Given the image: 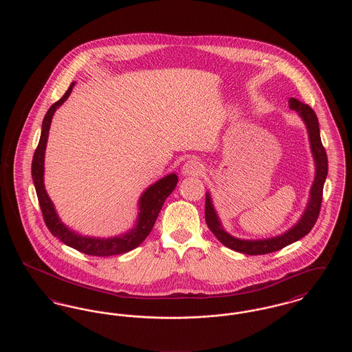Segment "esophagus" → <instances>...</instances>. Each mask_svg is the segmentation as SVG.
I'll list each match as a JSON object with an SVG mask.
<instances>
[{
	"label": "esophagus",
	"mask_w": 352,
	"mask_h": 352,
	"mask_svg": "<svg viewBox=\"0 0 352 352\" xmlns=\"http://www.w3.org/2000/svg\"><path fill=\"white\" fill-rule=\"evenodd\" d=\"M203 165L198 162L197 160H188L182 168V174L184 175H201L203 173Z\"/></svg>",
	"instance_id": "1"
}]
</instances>
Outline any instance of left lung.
<instances>
[{
	"label": "left lung",
	"instance_id": "obj_1",
	"mask_svg": "<svg viewBox=\"0 0 352 352\" xmlns=\"http://www.w3.org/2000/svg\"><path fill=\"white\" fill-rule=\"evenodd\" d=\"M289 107L298 112L303 118V121L306 122L307 131H309V137H310V145H311V151L313 155L316 160V165H317V173H316V179L311 187V192H310V201L306 207L305 214L302 215L301 220L287 232H285L281 236L277 237H272L267 240H240L236 239L234 236L227 234L219 221L217 212L212 207L210 194L206 195V208H204V217H206V223L208 226V228L212 231V234L218 237L219 241L226 245L230 250H234L236 252H241L245 254H267L272 252L280 251L285 248L286 245L297 241L302 239L303 236L309 234L311 231V228L314 227V224L317 223V219L319 217V211H320V204H322V195H323V184L324 179L327 177V154L322 145L320 141V134H319V122L318 118L316 115V112L313 111L311 107H309L307 104L297 100L294 98H290L289 100Z\"/></svg>",
	"mask_w": 352,
	"mask_h": 352
}]
</instances>
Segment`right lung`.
I'll return each mask as SVG.
<instances>
[{
    "instance_id": "add662e5",
    "label": "right lung",
    "mask_w": 352,
    "mask_h": 352,
    "mask_svg": "<svg viewBox=\"0 0 352 352\" xmlns=\"http://www.w3.org/2000/svg\"><path fill=\"white\" fill-rule=\"evenodd\" d=\"M74 83L68 87L66 94L55 101L47 111L42 124V133L38 142V146L34 151L33 164H32V175H33L34 186L36 191V197L39 201V207L43 215L46 227L51 234L58 237L62 243L68 247L82 252L89 256H113L121 254L125 252L132 251L138 247L146 236L151 234V228L157 220V217L165 203V199L174 191L178 177L175 174H168V177L160 179L157 184L151 186L140 199V215L135 228L131 232L113 237V239H94V237H83L80 234H74L66 226L59 220L54 206L51 203L49 195L46 194L43 184V161H45V149L50 131L51 118L58 107H60L72 91Z\"/></svg>"
}]
</instances>
